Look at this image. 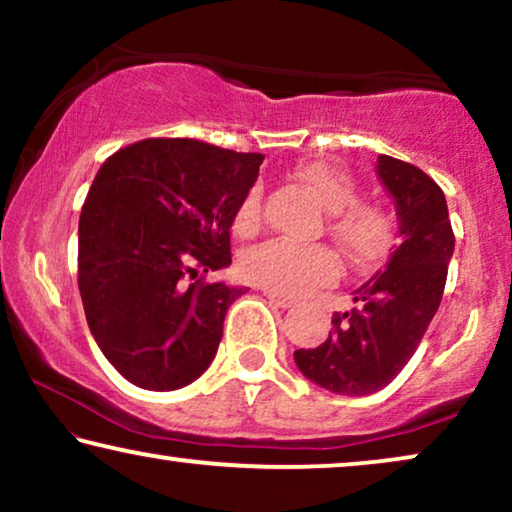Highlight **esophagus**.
<instances>
[{
	"label": "esophagus",
	"mask_w": 512,
	"mask_h": 512,
	"mask_svg": "<svg viewBox=\"0 0 512 512\" xmlns=\"http://www.w3.org/2000/svg\"><path fill=\"white\" fill-rule=\"evenodd\" d=\"M263 293H265V298H268L272 305L282 307V310H286V307H291V305H293V300H291V298L279 296V293H272V291H263Z\"/></svg>",
	"instance_id": "esophagus-1"
}]
</instances>
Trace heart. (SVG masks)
Segmentation results:
<instances>
[{
    "label": "heart",
    "instance_id": "obj_1",
    "mask_svg": "<svg viewBox=\"0 0 512 512\" xmlns=\"http://www.w3.org/2000/svg\"><path fill=\"white\" fill-rule=\"evenodd\" d=\"M296 179L331 214L328 233L342 244L354 261L368 263L387 254L394 221L387 209L356 200V184L345 172L326 163H305ZM263 221L261 191L251 188L235 214V233L254 235ZM242 275L263 289L293 298L331 284L340 275V261L328 247H303L289 240H270L244 254Z\"/></svg>",
    "mask_w": 512,
    "mask_h": 512
}]
</instances>
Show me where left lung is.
<instances>
[{
	"instance_id": "1",
	"label": "left lung",
	"mask_w": 512,
	"mask_h": 512,
	"mask_svg": "<svg viewBox=\"0 0 512 512\" xmlns=\"http://www.w3.org/2000/svg\"><path fill=\"white\" fill-rule=\"evenodd\" d=\"M394 198L398 247L384 270L354 289V307L333 314L319 347L296 349L307 380L340 396H368L387 387L422 342L443 298L454 235L445 195L429 174L380 156L375 165Z\"/></svg>"
}]
</instances>
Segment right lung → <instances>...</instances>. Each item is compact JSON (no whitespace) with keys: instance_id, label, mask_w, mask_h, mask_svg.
Masks as SVG:
<instances>
[{"instance_id":"right-lung-1","label":"right lung","mask_w":512,"mask_h":512,"mask_svg":"<svg viewBox=\"0 0 512 512\" xmlns=\"http://www.w3.org/2000/svg\"><path fill=\"white\" fill-rule=\"evenodd\" d=\"M261 153L198 139H142L104 160L79 219V291L97 347L125 380L174 391L214 361L242 286L205 284L228 268L230 226Z\"/></svg>"}]
</instances>
